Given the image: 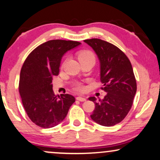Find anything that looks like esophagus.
Returning <instances> with one entry per match:
<instances>
[{
	"label": "esophagus",
	"mask_w": 160,
	"mask_h": 160,
	"mask_svg": "<svg viewBox=\"0 0 160 160\" xmlns=\"http://www.w3.org/2000/svg\"><path fill=\"white\" fill-rule=\"evenodd\" d=\"M76 99L77 100L80 101V102H84V101H86V99L84 98V97H77Z\"/></svg>",
	"instance_id": "obj_1"
}]
</instances>
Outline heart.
Wrapping results in <instances>:
<instances>
[{
  "instance_id": "heart-1",
  "label": "heart",
  "mask_w": 160,
  "mask_h": 160,
  "mask_svg": "<svg viewBox=\"0 0 160 160\" xmlns=\"http://www.w3.org/2000/svg\"><path fill=\"white\" fill-rule=\"evenodd\" d=\"M94 58V55L90 51H84L78 54V59H82V58ZM75 88L77 91H83L84 90V86L81 83H76L75 84Z\"/></svg>"
}]
</instances>
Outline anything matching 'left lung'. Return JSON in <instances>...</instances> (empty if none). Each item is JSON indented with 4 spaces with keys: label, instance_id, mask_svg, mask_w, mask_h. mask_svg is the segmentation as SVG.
<instances>
[{
    "label": "left lung",
    "instance_id": "left-lung-1",
    "mask_svg": "<svg viewBox=\"0 0 160 160\" xmlns=\"http://www.w3.org/2000/svg\"><path fill=\"white\" fill-rule=\"evenodd\" d=\"M93 48L100 63L102 90L107 94L103 99L91 97L95 108L91 115L96 123L112 127L121 122L129 113L136 95L137 85L129 58L117 46L100 39L84 40Z\"/></svg>",
    "mask_w": 160,
    "mask_h": 160
}]
</instances>
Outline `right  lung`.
<instances>
[{"mask_svg": "<svg viewBox=\"0 0 160 160\" xmlns=\"http://www.w3.org/2000/svg\"><path fill=\"white\" fill-rule=\"evenodd\" d=\"M80 44L77 41L49 40L37 46L24 61L18 90L24 110L36 125L42 128L58 125L75 102L70 94H54L52 82L59 73L63 54Z\"/></svg>", "mask_w": 160, "mask_h": 160, "instance_id": "1", "label": "right lung"}]
</instances>
